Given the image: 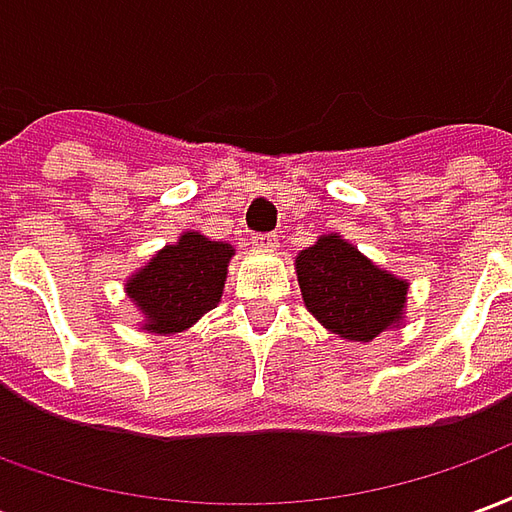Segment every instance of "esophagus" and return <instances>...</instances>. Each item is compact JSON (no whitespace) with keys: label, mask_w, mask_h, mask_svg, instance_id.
I'll return each mask as SVG.
<instances>
[{"label":"esophagus","mask_w":512,"mask_h":512,"mask_svg":"<svg viewBox=\"0 0 512 512\" xmlns=\"http://www.w3.org/2000/svg\"><path fill=\"white\" fill-rule=\"evenodd\" d=\"M279 244V238L274 233H268V235H257L255 238V246H260V249H268V252H274Z\"/></svg>","instance_id":"esophagus-1"}]
</instances>
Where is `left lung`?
Wrapping results in <instances>:
<instances>
[{"label": "left lung", "mask_w": 512, "mask_h": 512, "mask_svg": "<svg viewBox=\"0 0 512 512\" xmlns=\"http://www.w3.org/2000/svg\"><path fill=\"white\" fill-rule=\"evenodd\" d=\"M296 277L312 318L348 343H373L406 321L408 279L376 266L340 233L301 249Z\"/></svg>", "instance_id": "1"}]
</instances>
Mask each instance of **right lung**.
I'll use <instances>...</instances> for the list:
<instances>
[{
  "label": "right lung",
  "instance_id": "add662e5",
  "mask_svg": "<svg viewBox=\"0 0 512 512\" xmlns=\"http://www.w3.org/2000/svg\"><path fill=\"white\" fill-rule=\"evenodd\" d=\"M235 249L186 230L178 241L136 268L126 279V296L142 312L139 329L147 334H178L191 329L222 301L227 266Z\"/></svg>",
  "mask_w": 512,
  "mask_h": 512
}]
</instances>
